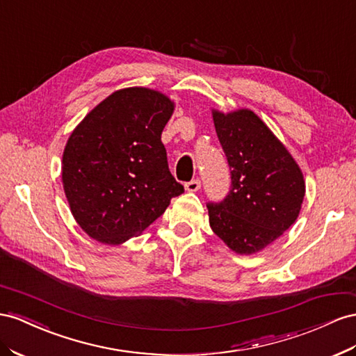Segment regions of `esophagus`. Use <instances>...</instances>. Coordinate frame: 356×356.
Instances as JSON below:
<instances>
[{"instance_id":"34e87169","label":"esophagus","mask_w":356,"mask_h":356,"mask_svg":"<svg viewBox=\"0 0 356 356\" xmlns=\"http://www.w3.org/2000/svg\"><path fill=\"white\" fill-rule=\"evenodd\" d=\"M186 190L187 191H197L199 188H200V179H191V181H188V182H186Z\"/></svg>"}]
</instances>
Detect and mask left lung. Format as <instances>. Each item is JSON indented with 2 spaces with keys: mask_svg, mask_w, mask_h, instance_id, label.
<instances>
[{
  "mask_svg": "<svg viewBox=\"0 0 356 356\" xmlns=\"http://www.w3.org/2000/svg\"><path fill=\"white\" fill-rule=\"evenodd\" d=\"M213 120L232 182L222 202L207 204L209 226L235 253H257L295 223L302 172L254 112L213 111Z\"/></svg>",
  "mask_w": 356,
  "mask_h": 356,
  "instance_id": "8db88e82",
  "label": "left lung"
}]
</instances>
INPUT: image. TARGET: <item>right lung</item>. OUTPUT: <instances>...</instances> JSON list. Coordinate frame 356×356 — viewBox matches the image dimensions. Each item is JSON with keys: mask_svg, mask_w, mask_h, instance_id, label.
Wrapping results in <instances>:
<instances>
[{"mask_svg": "<svg viewBox=\"0 0 356 356\" xmlns=\"http://www.w3.org/2000/svg\"><path fill=\"white\" fill-rule=\"evenodd\" d=\"M174 108L165 94L133 86L111 94L70 134L63 186L91 238L117 245L138 236L184 191L161 142Z\"/></svg>", "mask_w": 356, "mask_h": 356, "instance_id": "add662e5", "label": "right lung"}]
</instances>
